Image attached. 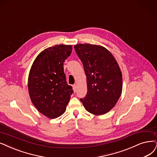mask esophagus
<instances>
[{"label":"esophagus","instance_id":"obj_1","mask_svg":"<svg viewBox=\"0 0 157 157\" xmlns=\"http://www.w3.org/2000/svg\"><path fill=\"white\" fill-rule=\"evenodd\" d=\"M76 89H77V85H73V89H74V92H76Z\"/></svg>","mask_w":157,"mask_h":157}]
</instances>
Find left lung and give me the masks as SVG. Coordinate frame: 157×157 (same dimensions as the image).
I'll return each mask as SVG.
<instances>
[{"label": "left lung", "instance_id": "1", "mask_svg": "<svg viewBox=\"0 0 157 157\" xmlns=\"http://www.w3.org/2000/svg\"><path fill=\"white\" fill-rule=\"evenodd\" d=\"M74 49L83 65L87 83V93L80 101L91 114H106L115 106L122 91L118 64L102 46L78 44Z\"/></svg>", "mask_w": 157, "mask_h": 157}]
</instances>
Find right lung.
Listing matches in <instances>:
<instances>
[{
  "mask_svg": "<svg viewBox=\"0 0 157 157\" xmlns=\"http://www.w3.org/2000/svg\"><path fill=\"white\" fill-rule=\"evenodd\" d=\"M72 45L46 48L33 61L28 76V92L38 111L51 119L60 117L73 93L64 72V61L72 53Z\"/></svg>",
  "mask_w": 157,
  "mask_h": 157,
  "instance_id": "obj_1",
  "label": "right lung"
}]
</instances>
